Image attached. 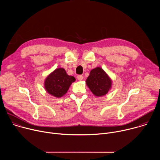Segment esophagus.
Wrapping results in <instances>:
<instances>
[{
	"instance_id": "obj_1",
	"label": "esophagus",
	"mask_w": 160,
	"mask_h": 160,
	"mask_svg": "<svg viewBox=\"0 0 160 160\" xmlns=\"http://www.w3.org/2000/svg\"><path fill=\"white\" fill-rule=\"evenodd\" d=\"M77 78L78 80H83V76L82 75H78L77 76Z\"/></svg>"
}]
</instances>
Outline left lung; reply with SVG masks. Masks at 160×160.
<instances>
[{"label":"left lung","mask_w":160,"mask_h":160,"mask_svg":"<svg viewBox=\"0 0 160 160\" xmlns=\"http://www.w3.org/2000/svg\"><path fill=\"white\" fill-rule=\"evenodd\" d=\"M86 83L95 96L106 95L111 86V80L101 68H96L90 71Z\"/></svg>","instance_id":"8db88e82"}]
</instances>
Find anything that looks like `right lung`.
<instances>
[{
    "instance_id": "obj_1",
    "label": "right lung",
    "mask_w": 160,
    "mask_h": 160,
    "mask_svg": "<svg viewBox=\"0 0 160 160\" xmlns=\"http://www.w3.org/2000/svg\"><path fill=\"white\" fill-rule=\"evenodd\" d=\"M75 81V77L68 75L63 68H58L45 79V88L50 94L60 98L67 92Z\"/></svg>"
}]
</instances>
